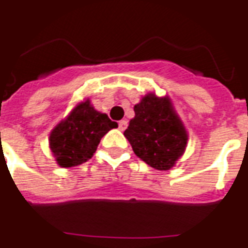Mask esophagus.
Wrapping results in <instances>:
<instances>
[{
    "label": "esophagus",
    "mask_w": 248,
    "mask_h": 248,
    "mask_svg": "<svg viewBox=\"0 0 248 248\" xmlns=\"http://www.w3.org/2000/svg\"><path fill=\"white\" fill-rule=\"evenodd\" d=\"M126 126H128V122L126 120H120L119 122V129L120 130H125Z\"/></svg>",
    "instance_id": "1"
}]
</instances>
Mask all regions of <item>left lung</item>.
Masks as SVG:
<instances>
[{"mask_svg": "<svg viewBox=\"0 0 248 248\" xmlns=\"http://www.w3.org/2000/svg\"><path fill=\"white\" fill-rule=\"evenodd\" d=\"M134 154L158 170H168L185 153L187 132L168 97L146 94L134 106L124 132Z\"/></svg>", "mask_w": 248, "mask_h": 248, "instance_id": "1", "label": "left lung"}]
</instances>
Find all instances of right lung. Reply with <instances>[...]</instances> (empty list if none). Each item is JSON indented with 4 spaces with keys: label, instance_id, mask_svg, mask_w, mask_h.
I'll return each instance as SVG.
<instances>
[{
    "label": "right lung",
    "instance_id": "obj_1",
    "mask_svg": "<svg viewBox=\"0 0 248 248\" xmlns=\"http://www.w3.org/2000/svg\"><path fill=\"white\" fill-rule=\"evenodd\" d=\"M112 128H118V123L94 110L86 99L76 105L70 115L51 130L50 150L63 168L80 166L93 156L101 138Z\"/></svg>",
    "mask_w": 248,
    "mask_h": 248
}]
</instances>
